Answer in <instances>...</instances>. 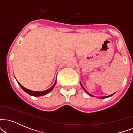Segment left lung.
<instances>
[{"mask_svg": "<svg viewBox=\"0 0 133 133\" xmlns=\"http://www.w3.org/2000/svg\"><path fill=\"white\" fill-rule=\"evenodd\" d=\"M18 84H19V85L20 86L22 89L24 90V91H25V92L27 93L28 94H29L30 96H35V97H38V96H44V95H46L47 94H48V93H49L50 92H51L52 90L53 89V88H54V85L52 87H51V88H49V89H47V90H45V91H31V90H29L28 89H27V88H24V86H22V85L21 84L19 83V82L17 81ZM84 91H86L87 93H88L86 90L84 89Z\"/></svg>", "mask_w": 133, "mask_h": 133, "instance_id": "obj_1", "label": "left lung"}]
</instances>
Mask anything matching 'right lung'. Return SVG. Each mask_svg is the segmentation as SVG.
<instances>
[{
	"label": "right lung",
	"instance_id": "obj_1",
	"mask_svg": "<svg viewBox=\"0 0 133 133\" xmlns=\"http://www.w3.org/2000/svg\"><path fill=\"white\" fill-rule=\"evenodd\" d=\"M88 94H89V96H92V95H91V94H90L89 92H88ZM112 96V95H110V96H106V97H99V98H100V99H105V98H108V97H110V96Z\"/></svg>",
	"mask_w": 133,
	"mask_h": 133
}]
</instances>
